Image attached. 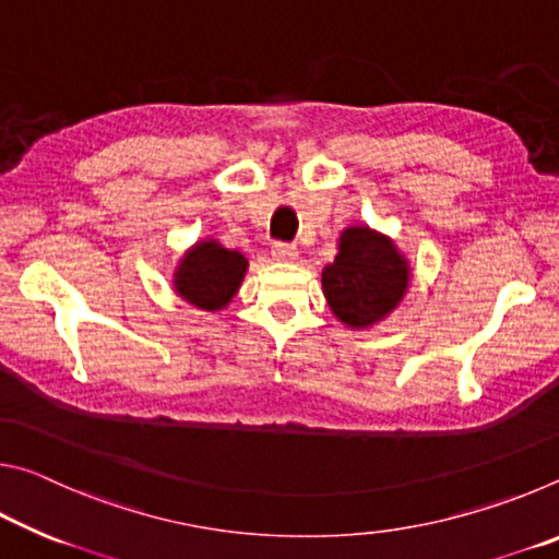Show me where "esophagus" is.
<instances>
[{
  "instance_id": "34e87169",
  "label": "esophagus",
  "mask_w": 559,
  "mask_h": 559,
  "mask_svg": "<svg viewBox=\"0 0 559 559\" xmlns=\"http://www.w3.org/2000/svg\"><path fill=\"white\" fill-rule=\"evenodd\" d=\"M271 257L276 261H296L298 259V249L293 243H273Z\"/></svg>"
}]
</instances>
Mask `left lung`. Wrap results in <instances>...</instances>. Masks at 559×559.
<instances>
[{
  "instance_id": "obj_1",
  "label": "left lung",
  "mask_w": 559,
  "mask_h": 559,
  "mask_svg": "<svg viewBox=\"0 0 559 559\" xmlns=\"http://www.w3.org/2000/svg\"><path fill=\"white\" fill-rule=\"evenodd\" d=\"M320 283L340 323L367 330L402 306L412 266L390 236L367 224H353L340 231L337 253L320 273Z\"/></svg>"
}]
</instances>
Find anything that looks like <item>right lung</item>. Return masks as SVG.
Here are the masks:
<instances>
[{
	"mask_svg": "<svg viewBox=\"0 0 559 559\" xmlns=\"http://www.w3.org/2000/svg\"><path fill=\"white\" fill-rule=\"evenodd\" d=\"M249 259L212 236L194 241L173 271V290L189 306L219 313L239 293Z\"/></svg>",
	"mask_w": 559,
	"mask_h": 559,
	"instance_id": "obj_1",
	"label": "right lung"
}]
</instances>
